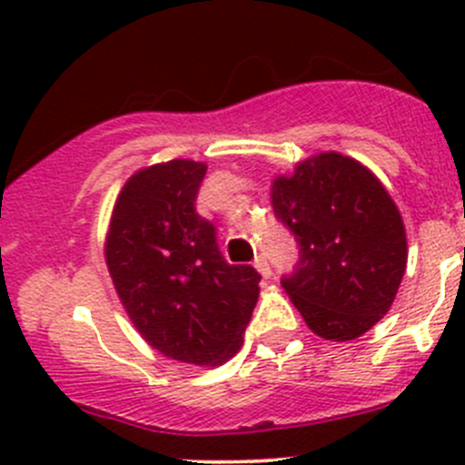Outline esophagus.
I'll use <instances>...</instances> for the list:
<instances>
[{"label":"esophagus","instance_id":"esophagus-1","mask_svg":"<svg viewBox=\"0 0 465 465\" xmlns=\"http://www.w3.org/2000/svg\"><path fill=\"white\" fill-rule=\"evenodd\" d=\"M254 267L261 272L262 279H270V276H272V267H270V262H267L265 256H256Z\"/></svg>","mask_w":465,"mask_h":465}]
</instances>
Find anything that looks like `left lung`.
I'll return each instance as SVG.
<instances>
[{
  "label": "left lung",
  "instance_id": "left-lung-1",
  "mask_svg": "<svg viewBox=\"0 0 465 465\" xmlns=\"http://www.w3.org/2000/svg\"><path fill=\"white\" fill-rule=\"evenodd\" d=\"M272 204L299 247L281 285L311 331L335 341L367 332L391 308L407 262L401 213L376 175L322 153L274 180Z\"/></svg>",
  "mask_w": 465,
  "mask_h": 465
}]
</instances>
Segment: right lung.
<instances>
[{
  "label": "right lung",
  "mask_w": 465,
  "mask_h": 465,
  "mask_svg": "<svg viewBox=\"0 0 465 465\" xmlns=\"http://www.w3.org/2000/svg\"><path fill=\"white\" fill-rule=\"evenodd\" d=\"M206 166L173 159L125 182L105 261L121 303L153 349L215 367L238 353L261 274L223 256L215 224L195 211Z\"/></svg>",
  "instance_id": "1"
}]
</instances>
